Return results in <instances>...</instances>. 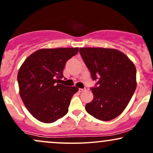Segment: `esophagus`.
Wrapping results in <instances>:
<instances>
[{"instance_id":"1","label":"esophagus","mask_w":153,"mask_h":153,"mask_svg":"<svg viewBox=\"0 0 153 153\" xmlns=\"http://www.w3.org/2000/svg\"><path fill=\"white\" fill-rule=\"evenodd\" d=\"M85 90H86V89H85V88H79L78 91H79V92L81 93V92H82V91H85Z\"/></svg>"}]
</instances>
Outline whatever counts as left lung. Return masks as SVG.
<instances>
[{"label":"left lung","mask_w":153,"mask_h":153,"mask_svg":"<svg viewBox=\"0 0 153 153\" xmlns=\"http://www.w3.org/2000/svg\"><path fill=\"white\" fill-rule=\"evenodd\" d=\"M85 65L96 85L91 88L94 99L85 105L89 114L109 121L125 109L137 87L136 68L120 51L114 49L80 48Z\"/></svg>","instance_id":"left-lung-1"}]
</instances>
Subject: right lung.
I'll return each mask as SVG.
<instances>
[{
  "label": "right lung",
  "mask_w": 153,
  "mask_h": 153,
  "mask_svg": "<svg viewBox=\"0 0 153 153\" xmlns=\"http://www.w3.org/2000/svg\"><path fill=\"white\" fill-rule=\"evenodd\" d=\"M78 48L42 49L26 59L18 73L19 93L34 118L52 123L68 113L71 100L78 88L59 83L67 61Z\"/></svg>",
  "instance_id": "1"
}]
</instances>
